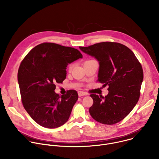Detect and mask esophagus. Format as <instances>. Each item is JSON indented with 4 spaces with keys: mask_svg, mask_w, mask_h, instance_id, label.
<instances>
[{
    "mask_svg": "<svg viewBox=\"0 0 159 159\" xmlns=\"http://www.w3.org/2000/svg\"><path fill=\"white\" fill-rule=\"evenodd\" d=\"M78 95H79V97H82V96H85L86 94L82 91H78Z\"/></svg>",
    "mask_w": 159,
    "mask_h": 159,
    "instance_id": "1",
    "label": "esophagus"
}]
</instances>
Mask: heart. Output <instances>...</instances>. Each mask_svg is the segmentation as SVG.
I'll return each mask as SVG.
<instances>
[{
    "instance_id": "obj_1",
    "label": "heart",
    "mask_w": 159,
    "mask_h": 159,
    "mask_svg": "<svg viewBox=\"0 0 159 159\" xmlns=\"http://www.w3.org/2000/svg\"><path fill=\"white\" fill-rule=\"evenodd\" d=\"M93 61V60H89V61ZM72 66H73V65L72 64L70 65V66H69V70H71L72 69Z\"/></svg>"
}]
</instances>
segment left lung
<instances>
[{
	"label": "left lung",
	"mask_w": 159,
	"mask_h": 159,
	"mask_svg": "<svg viewBox=\"0 0 159 159\" xmlns=\"http://www.w3.org/2000/svg\"><path fill=\"white\" fill-rule=\"evenodd\" d=\"M79 48L99 61L98 81L109 86L105 97L90 95L94 101L90 116L104 125L120 122L139 99L143 80L141 64L129 48L118 43L102 42Z\"/></svg>",
	"instance_id": "obj_1"
}]
</instances>
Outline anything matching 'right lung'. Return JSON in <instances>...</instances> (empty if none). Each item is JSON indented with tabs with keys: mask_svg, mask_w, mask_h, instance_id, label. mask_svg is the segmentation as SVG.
Masks as SVG:
<instances>
[{
	"mask_svg": "<svg viewBox=\"0 0 159 159\" xmlns=\"http://www.w3.org/2000/svg\"><path fill=\"white\" fill-rule=\"evenodd\" d=\"M82 57L74 48L43 43L33 48L21 62L17 80L22 102L39 125L55 128L69 120L78 94L70 90L60 96L55 92V84L66 79L68 65Z\"/></svg>",
	"mask_w": 159,
	"mask_h": 159,
	"instance_id": "add662e5",
	"label": "right lung"
}]
</instances>
